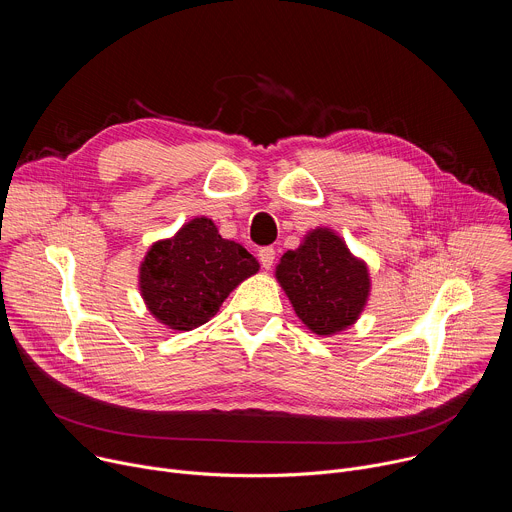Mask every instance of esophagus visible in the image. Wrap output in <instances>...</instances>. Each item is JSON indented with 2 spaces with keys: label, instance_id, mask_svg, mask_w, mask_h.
<instances>
[{
  "label": "esophagus",
  "instance_id": "1",
  "mask_svg": "<svg viewBox=\"0 0 512 512\" xmlns=\"http://www.w3.org/2000/svg\"><path fill=\"white\" fill-rule=\"evenodd\" d=\"M259 261H261V265H263L265 269H271V265H273V261H275V249H273V247H263V249L259 251Z\"/></svg>",
  "mask_w": 512,
  "mask_h": 512
}]
</instances>
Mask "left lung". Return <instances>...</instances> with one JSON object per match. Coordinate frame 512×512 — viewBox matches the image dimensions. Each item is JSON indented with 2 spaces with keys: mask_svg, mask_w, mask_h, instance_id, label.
<instances>
[{
  "mask_svg": "<svg viewBox=\"0 0 512 512\" xmlns=\"http://www.w3.org/2000/svg\"><path fill=\"white\" fill-rule=\"evenodd\" d=\"M275 279L296 316L318 336H334L356 324L371 298V273L346 241L328 227L308 231L298 249L285 251Z\"/></svg>",
  "mask_w": 512,
  "mask_h": 512,
  "instance_id": "left-lung-1",
  "label": "left lung"
}]
</instances>
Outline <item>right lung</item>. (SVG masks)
I'll use <instances>...</instances> for the list:
<instances>
[{"label": "right lung", "instance_id": "1", "mask_svg": "<svg viewBox=\"0 0 512 512\" xmlns=\"http://www.w3.org/2000/svg\"><path fill=\"white\" fill-rule=\"evenodd\" d=\"M257 271V259L241 243L223 239L212 218L194 216L148 249L137 287L160 324L190 332L216 316L231 291Z\"/></svg>", "mask_w": 512, "mask_h": 512}]
</instances>
